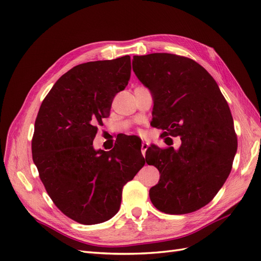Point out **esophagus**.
Masks as SVG:
<instances>
[{"label": "esophagus", "mask_w": 261, "mask_h": 261, "mask_svg": "<svg viewBox=\"0 0 261 261\" xmlns=\"http://www.w3.org/2000/svg\"><path fill=\"white\" fill-rule=\"evenodd\" d=\"M148 147H149V143H148V141L144 140L143 143H141V152H143V155H144V156H145V154H146V151H147Z\"/></svg>", "instance_id": "1"}]
</instances>
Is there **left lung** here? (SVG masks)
I'll return each instance as SVG.
<instances>
[{"mask_svg":"<svg viewBox=\"0 0 261 261\" xmlns=\"http://www.w3.org/2000/svg\"><path fill=\"white\" fill-rule=\"evenodd\" d=\"M133 70L152 94L154 127L181 141L178 149L150 147L146 161L160 172L159 183L149 191L150 200L170 215L198 210L225 183L238 150L227 102L213 77L191 59L170 53L135 55ZM164 141L173 144L170 137Z\"/></svg>","mask_w":261,"mask_h":261,"instance_id":"1","label":"left lung"}]
</instances>
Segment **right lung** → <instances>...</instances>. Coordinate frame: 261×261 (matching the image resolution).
I'll list each match as a JSON object with an SVG mask.
<instances>
[{"instance_id":"obj_1","label":"right lung","mask_w":261,"mask_h":261,"mask_svg":"<svg viewBox=\"0 0 261 261\" xmlns=\"http://www.w3.org/2000/svg\"><path fill=\"white\" fill-rule=\"evenodd\" d=\"M130 57L80 64L54 84L39 109L33 160L50 198L78 223L106 222L120 210L123 186L145 165L139 148L96 150L97 125L130 77ZM130 148V147H129Z\"/></svg>"}]
</instances>
